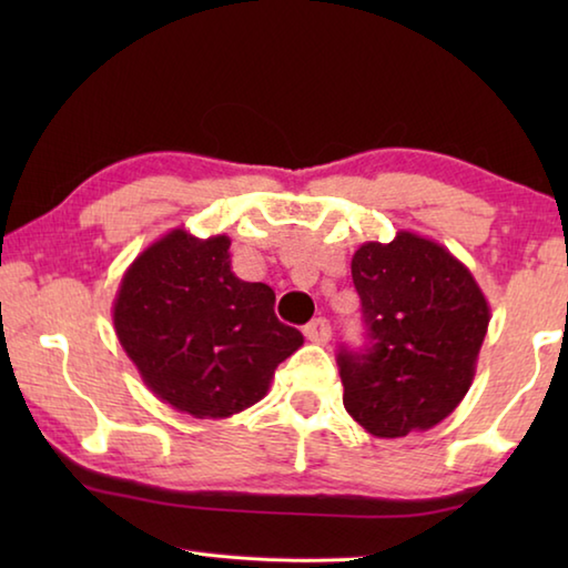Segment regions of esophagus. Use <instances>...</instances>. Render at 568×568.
Masks as SVG:
<instances>
[{"instance_id":"esophagus-1","label":"esophagus","mask_w":568,"mask_h":568,"mask_svg":"<svg viewBox=\"0 0 568 568\" xmlns=\"http://www.w3.org/2000/svg\"><path fill=\"white\" fill-rule=\"evenodd\" d=\"M303 333H305V338L311 341V343H315V345H325L331 341V323L325 321V318H315V321H311L303 328Z\"/></svg>"}]
</instances>
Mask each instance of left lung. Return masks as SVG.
<instances>
[{
  "label": "left lung",
  "instance_id": "left-lung-1",
  "mask_svg": "<svg viewBox=\"0 0 568 568\" xmlns=\"http://www.w3.org/2000/svg\"><path fill=\"white\" fill-rule=\"evenodd\" d=\"M368 345L343 348V406L371 436L400 438L448 418L476 376L491 307L454 253L400 230L351 261Z\"/></svg>",
  "mask_w": 568,
  "mask_h": 568
}]
</instances>
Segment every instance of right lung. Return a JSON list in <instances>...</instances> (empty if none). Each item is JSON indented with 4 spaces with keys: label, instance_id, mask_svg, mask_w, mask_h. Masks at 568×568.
Masks as SVG:
<instances>
[{
    "label": "right lung",
    "instance_id": "right-lung-1",
    "mask_svg": "<svg viewBox=\"0 0 568 568\" xmlns=\"http://www.w3.org/2000/svg\"><path fill=\"white\" fill-rule=\"evenodd\" d=\"M275 293L230 267V237L170 230L134 257L112 303L118 341L155 396L192 418L261 400L303 333L275 318Z\"/></svg>",
    "mask_w": 568,
    "mask_h": 568
}]
</instances>
